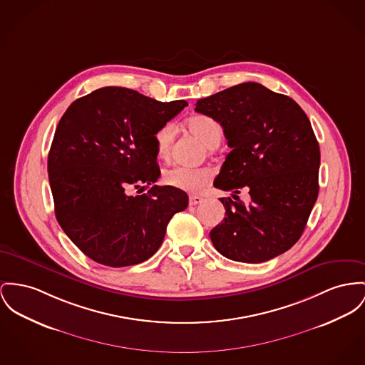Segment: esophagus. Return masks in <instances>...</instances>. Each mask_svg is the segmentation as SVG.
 Segmentation results:
<instances>
[{
    "instance_id": "34e87169",
    "label": "esophagus",
    "mask_w": 365,
    "mask_h": 365,
    "mask_svg": "<svg viewBox=\"0 0 365 365\" xmlns=\"http://www.w3.org/2000/svg\"><path fill=\"white\" fill-rule=\"evenodd\" d=\"M203 202V197L202 196H197V195H191L190 196V206H195V205H199Z\"/></svg>"
}]
</instances>
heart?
Returning a JSON list of instances; mask_svg holds the SVG:
<instances>
[{"label":"heart","instance_id":"1","mask_svg":"<svg viewBox=\"0 0 365 365\" xmlns=\"http://www.w3.org/2000/svg\"><path fill=\"white\" fill-rule=\"evenodd\" d=\"M187 128L196 135L207 148H216L222 137V130L219 122L210 116L195 115L187 122ZM174 140V124H163L155 134L156 153L160 159L170 158L171 145ZM215 177V171L209 168H185L174 166L165 171V182L173 188L187 191V192H200L205 190Z\"/></svg>","mask_w":365,"mask_h":365}]
</instances>
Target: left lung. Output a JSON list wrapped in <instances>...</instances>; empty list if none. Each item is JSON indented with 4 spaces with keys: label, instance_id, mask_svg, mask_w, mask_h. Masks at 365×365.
<instances>
[{
    "label": "left lung",
    "instance_id": "1",
    "mask_svg": "<svg viewBox=\"0 0 365 365\" xmlns=\"http://www.w3.org/2000/svg\"><path fill=\"white\" fill-rule=\"evenodd\" d=\"M196 112L224 128L232 150L215 187L249 188L250 203L221 197L225 219L210 231L222 256L263 263L302 237L318 196L319 146L303 109L292 98L253 81L196 102Z\"/></svg>",
    "mask_w": 365,
    "mask_h": 365
}]
</instances>
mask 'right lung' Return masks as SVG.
<instances>
[{"instance_id": "right-lung-1", "label": "right lung", "mask_w": 365, "mask_h": 365, "mask_svg": "<svg viewBox=\"0 0 365 365\" xmlns=\"http://www.w3.org/2000/svg\"><path fill=\"white\" fill-rule=\"evenodd\" d=\"M187 105L103 87L76 99L59 120L48 155L55 216L99 264L145 262L160 247L171 217L187 209L184 191L155 185V134ZM133 186L148 191L131 197Z\"/></svg>"}]
</instances>
